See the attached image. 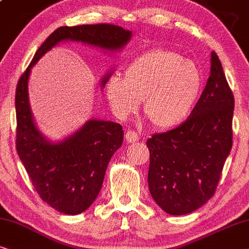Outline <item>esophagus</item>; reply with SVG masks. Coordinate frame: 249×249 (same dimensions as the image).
Wrapping results in <instances>:
<instances>
[{
    "mask_svg": "<svg viewBox=\"0 0 249 249\" xmlns=\"http://www.w3.org/2000/svg\"><path fill=\"white\" fill-rule=\"evenodd\" d=\"M125 139L126 141L129 143H134L140 140V134L138 132L133 131V129H128V131L125 133Z\"/></svg>",
    "mask_w": 249,
    "mask_h": 249,
    "instance_id": "esophagus-1",
    "label": "esophagus"
}]
</instances>
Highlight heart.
<instances>
[{
  "mask_svg": "<svg viewBox=\"0 0 249 249\" xmlns=\"http://www.w3.org/2000/svg\"><path fill=\"white\" fill-rule=\"evenodd\" d=\"M202 88V75L193 63L174 51L152 50L129 63L125 78L107 81L108 101L117 116L144 113L157 127H174L190 116Z\"/></svg>",
  "mask_w": 249,
  "mask_h": 249,
  "instance_id": "1",
  "label": "heart"
}]
</instances>
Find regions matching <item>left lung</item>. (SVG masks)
<instances>
[{"instance_id": "left-lung-1", "label": "left lung", "mask_w": 249, "mask_h": 249, "mask_svg": "<svg viewBox=\"0 0 249 249\" xmlns=\"http://www.w3.org/2000/svg\"><path fill=\"white\" fill-rule=\"evenodd\" d=\"M233 108V93L212 52L208 82L187 120L146 141L150 193L168 214H188L215 193L232 146Z\"/></svg>"}]
</instances>
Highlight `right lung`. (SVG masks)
Returning <instances> with one entry per match:
<instances>
[{
    "mask_svg": "<svg viewBox=\"0 0 249 249\" xmlns=\"http://www.w3.org/2000/svg\"><path fill=\"white\" fill-rule=\"evenodd\" d=\"M132 33L110 23L59 27L41 44L16 90V148L35 190L52 208L65 214H80L99 194L108 162L123 143L122 125L90 120L74 134L52 143L34 123L28 79L30 70L41 56L63 40H74L101 50L117 51L131 39ZM107 74L103 85L107 82Z\"/></svg>",
    "mask_w": 249,
    "mask_h": 249,
    "instance_id": "right-lung-1",
    "label": "right lung"
}]
</instances>
